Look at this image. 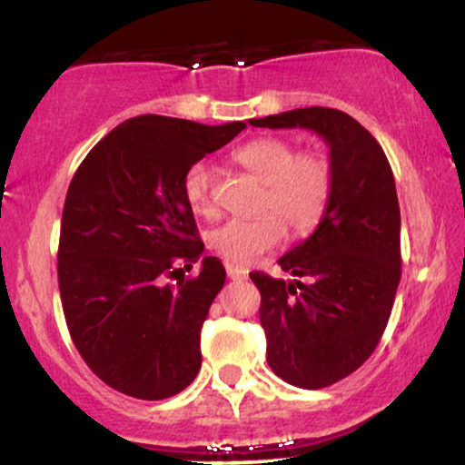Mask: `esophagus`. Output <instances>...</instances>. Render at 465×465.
<instances>
[{"label": "esophagus", "instance_id": "1", "mask_svg": "<svg viewBox=\"0 0 465 465\" xmlns=\"http://www.w3.org/2000/svg\"><path fill=\"white\" fill-rule=\"evenodd\" d=\"M227 276L232 281H244L249 276V270L238 268V266H227Z\"/></svg>", "mask_w": 465, "mask_h": 465}]
</instances>
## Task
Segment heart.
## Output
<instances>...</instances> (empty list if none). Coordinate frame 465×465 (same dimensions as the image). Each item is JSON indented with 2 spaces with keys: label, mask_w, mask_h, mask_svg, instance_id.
I'll use <instances>...</instances> for the list:
<instances>
[{
  "label": "heart",
  "mask_w": 465,
  "mask_h": 465,
  "mask_svg": "<svg viewBox=\"0 0 465 465\" xmlns=\"http://www.w3.org/2000/svg\"><path fill=\"white\" fill-rule=\"evenodd\" d=\"M233 161L262 182L257 210L263 214L225 221L214 229L210 242L229 262L249 263L274 249L283 240V224L293 236H304L324 219L332 197V169L322 154L296 152L292 141L281 137H257L233 150ZM182 193L197 214L214 213L208 163L197 161L186 169Z\"/></svg>",
  "instance_id": "1"
}]
</instances>
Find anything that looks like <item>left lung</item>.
<instances>
[{
    "label": "left lung",
    "instance_id": "1",
    "mask_svg": "<svg viewBox=\"0 0 465 465\" xmlns=\"http://www.w3.org/2000/svg\"><path fill=\"white\" fill-rule=\"evenodd\" d=\"M309 128L331 148L332 197L311 236L279 260L293 283L251 272L270 369L298 389L348 378L378 348L401 279V214L392 169L367 128L339 109L249 120Z\"/></svg>",
    "mask_w": 465,
    "mask_h": 465
}]
</instances>
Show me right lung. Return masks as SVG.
<instances>
[{
  "label": "right lung",
  "instance_id": "right-lung-1",
  "mask_svg": "<svg viewBox=\"0 0 465 465\" xmlns=\"http://www.w3.org/2000/svg\"><path fill=\"white\" fill-rule=\"evenodd\" d=\"M244 128L133 117L94 145L70 182L57 251L64 317L87 367L128 397H173L199 373L202 326L225 268L202 257L182 178ZM199 259L200 274L184 277Z\"/></svg>",
  "mask_w": 465,
  "mask_h": 465
}]
</instances>
